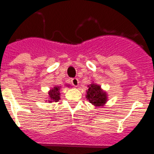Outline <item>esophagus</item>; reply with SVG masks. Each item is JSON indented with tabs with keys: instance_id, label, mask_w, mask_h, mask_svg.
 Here are the masks:
<instances>
[{
	"instance_id": "34e87169",
	"label": "esophagus",
	"mask_w": 154,
	"mask_h": 154,
	"mask_svg": "<svg viewBox=\"0 0 154 154\" xmlns=\"http://www.w3.org/2000/svg\"><path fill=\"white\" fill-rule=\"evenodd\" d=\"M71 82H72V85H73V86H75V87H77L78 85H79V81H78L77 78H72V79L71 80Z\"/></svg>"
}]
</instances>
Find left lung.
<instances>
[{"label":"left lung","instance_id":"8db88e82","mask_svg":"<svg viewBox=\"0 0 154 154\" xmlns=\"http://www.w3.org/2000/svg\"><path fill=\"white\" fill-rule=\"evenodd\" d=\"M85 98L95 107L103 106L107 102V93L101 88L100 85L92 82L88 85Z\"/></svg>","mask_w":154,"mask_h":154}]
</instances>
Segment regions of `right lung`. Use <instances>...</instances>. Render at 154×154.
<instances>
[{"label": "right lung", "instance_id": "obj_1", "mask_svg": "<svg viewBox=\"0 0 154 154\" xmlns=\"http://www.w3.org/2000/svg\"><path fill=\"white\" fill-rule=\"evenodd\" d=\"M67 87H69V85H65ZM60 89L61 86H54L52 89L48 91V103H52V102H58L60 99Z\"/></svg>", "mask_w": 154, "mask_h": 154}]
</instances>
